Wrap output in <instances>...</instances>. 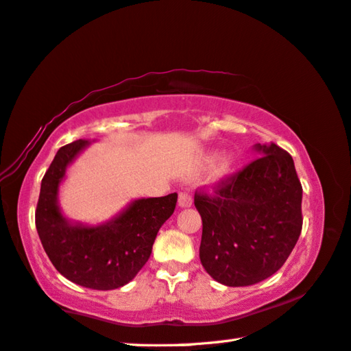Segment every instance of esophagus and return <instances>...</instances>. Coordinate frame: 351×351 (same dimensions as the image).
Returning a JSON list of instances; mask_svg holds the SVG:
<instances>
[{
  "mask_svg": "<svg viewBox=\"0 0 351 351\" xmlns=\"http://www.w3.org/2000/svg\"><path fill=\"white\" fill-rule=\"evenodd\" d=\"M178 203H180L181 208H189V206H192L193 199L191 197V193L180 192V198H178Z\"/></svg>",
  "mask_w": 351,
  "mask_h": 351,
  "instance_id": "34e87169",
  "label": "esophagus"
}]
</instances>
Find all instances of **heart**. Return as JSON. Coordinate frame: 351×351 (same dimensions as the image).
<instances>
[{
  "label": "heart",
  "instance_id": "obj_1",
  "mask_svg": "<svg viewBox=\"0 0 351 351\" xmlns=\"http://www.w3.org/2000/svg\"><path fill=\"white\" fill-rule=\"evenodd\" d=\"M232 165H234V156L230 153L221 154L220 158L214 162L213 171H210V178H213V181H220L221 178H225L231 171Z\"/></svg>",
  "mask_w": 351,
  "mask_h": 351
}]
</instances>
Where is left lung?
Returning a JSON list of instances; mask_svg holds the SVG:
<instances>
[{
    "mask_svg": "<svg viewBox=\"0 0 351 351\" xmlns=\"http://www.w3.org/2000/svg\"><path fill=\"white\" fill-rule=\"evenodd\" d=\"M256 149L263 156L221 178L213 193L195 192L203 221L199 259L230 287L256 285L280 270L303 226V189L292 156L275 143Z\"/></svg>",
    "mask_w": 351,
    "mask_h": 351,
    "instance_id": "obj_1",
    "label": "left lung"
}]
</instances>
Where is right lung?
<instances>
[{"label":"right lung","mask_w":351,"mask_h":351,"mask_svg":"<svg viewBox=\"0 0 351 351\" xmlns=\"http://www.w3.org/2000/svg\"><path fill=\"white\" fill-rule=\"evenodd\" d=\"M87 141L59 148L42 180L36 228L43 250L66 280L95 291L121 287L134 278L152 254L159 228L173 214L178 193L132 202L114 220L99 226L71 225L58 206L65 170Z\"/></svg>","instance_id":"obj_1"}]
</instances>
